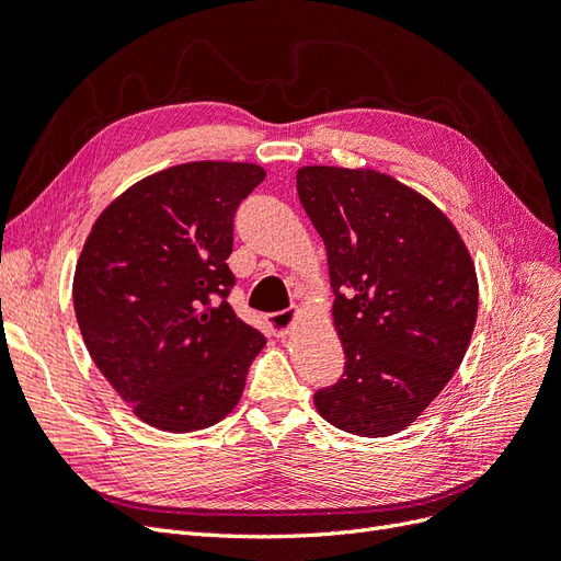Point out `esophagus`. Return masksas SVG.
<instances>
[{
  "instance_id": "34e87169",
  "label": "esophagus",
  "mask_w": 561,
  "mask_h": 561,
  "mask_svg": "<svg viewBox=\"0 0 561 561\" xmlns=\"http://www.w3.org/2000/svg\"><path fill=\"white\" fill-rule=\"evenodd\" d=\"M295 311H278V313H271L268 316V325L271 330H274L276 336H287V332H290L293 322H295Z\"/></svg>"
}]
</instances>
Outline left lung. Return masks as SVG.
<instances>
[{
	"mask_svg": "<svg viewBox=\"0 0 561 561\" xmlns=\"http://www.w3.org/2000/svg\"><path fill=\"white\" fill-rule=\"evenodd\" d=\"M297 194L328 250L344 379L313 402L363 437L404 431L461 365L478 320V274L451 219L375 168L304 165Z\"/></svg>",
	"mask_w": 561,
	"mask_h": 561,
	"instance_id": "8db88e82",
	"label": "left lung"
}]
</instances>
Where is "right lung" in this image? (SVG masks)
Segmentation results:
<instances>
[{
	"mask_svg": "<svg viewBox=\"0 0 561 561\" xmlns=\"http://www.w3.org/2000/svg\"><path fill=\"white\" fill-rule=\"evenodd\" d=\"M257 163L192 161L147 175L98 215L72 297L93 363L147 426L194 433L239 404L266 339L233 313V213Z\"/></svg>",
	"mask_w": 561,
	"mask_h": 561,
	"instance_id": "obj_1",
	"label": "right lung"
}]
</instances>
